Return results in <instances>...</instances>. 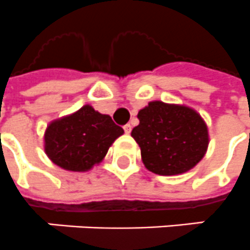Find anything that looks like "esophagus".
<instances>
[{
    "label": "esophagus",
    "instance_id": "34e87169",
    "mask_svg": "<svg viewBox=\"0 0 250 250\" xmlns=\"http://www.w3.org/2000/svg\"><path fill=\"white\" fill-rule=\"evenodd\" d=\"M124 130H125V133H126V134H130V131H131L130 124H126V125H124Z\"/></svg>",
    "mask_w": 250,
    "mask_h": 250
}]
</instances>
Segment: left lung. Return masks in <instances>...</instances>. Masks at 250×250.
I'll return each mask as SVG.
<instances>
[{
    "mask_svg": "<svg viewBox=\"0 0 250 250\" xmlns=\"http://www.w3.org/2000/svg\"><path fill=\"white\" fill-rule=\"evenodd\" d=\"M139 125L131 130L141 147L142 161L159 175L192 169L207 152L209 135L201 116L189 107L149 102L138 112Z\"/></svg>",
    "mask_w": 250,
    "mask_h": 250,
    "instance_id": "left-lung-1",
    "label": "left lung"
}]
</instances>
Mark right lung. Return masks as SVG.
Returning a JSON list of instances; mask_svg holds the SVG:
<instances>
[{
    "instance_id": "1",
    "label": "right lung",
    "mask_w": 250,
    "mask_h": 250,
    "mask_svg": "<svg viewBox=\"0 0 250 250\" xmlns=\"http://www.w3.org/2000/svg\"><path fill=\"white\" fill-rule=\"evenodd\" d=\"M124 134L108 115L83 105L77 112L55 120L45 131V152L58 167L85 171L99 164L116 138Z\"/></svg>"
}]
</instances>
